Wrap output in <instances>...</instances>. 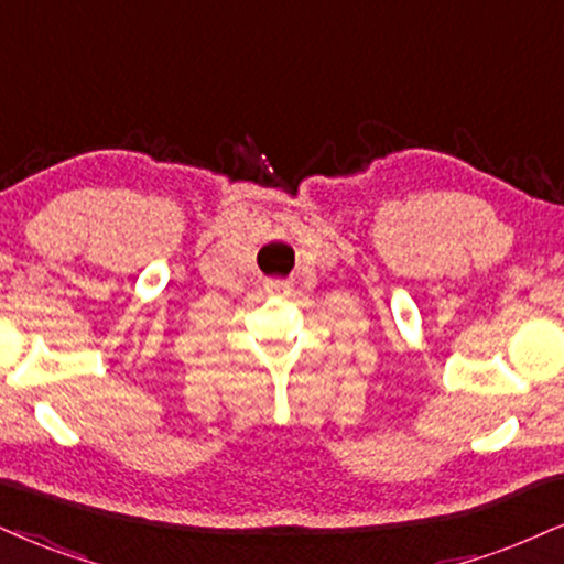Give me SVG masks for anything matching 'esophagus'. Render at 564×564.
<instances>
[{"mask_svg":"<svg viewBox=\"0 0 564 564\" xmlns=\"http://www.w3.org/2000/svg\"><path fill=\"white\" fill-rule=\"evenodd\" d=\"M263 288H267V293H284V290H290V282L267 280V282H263Z\"/></svg>","mask_w":564,"mask_h":564,"instance_id":"34e87169","label":"esophagus"}]
</instances>
